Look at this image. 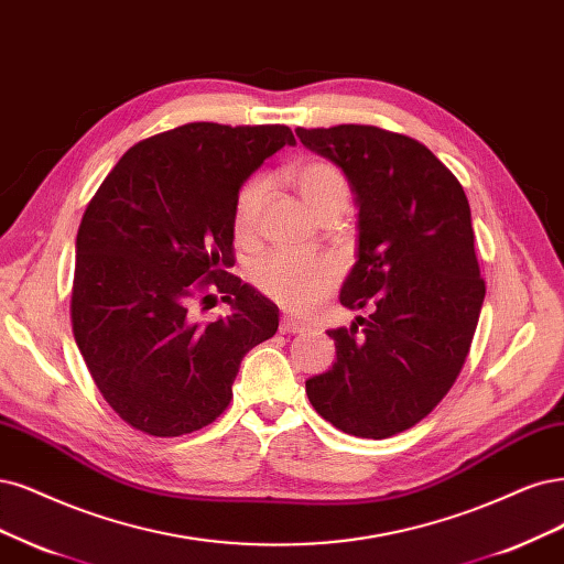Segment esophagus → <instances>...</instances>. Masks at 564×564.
<instances>
[{"label":"esophagus","mask_w":564,"mask_h":564,"mask_svg":"<svg viewBox=\"0 0 564 564\" xmlns=\"http://www.w3.org/2000/svg\"><path fill=\"white\" fill-rule=\"evenodd\" d=\"M280 332H282V334H303V332H307V324L299 322L296 317L284 315L282 322H280Z\"/></svg>","instance_id":"34e87169"}]
</instances>
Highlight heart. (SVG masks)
I'll list each match as a JSON object with an SVG mask.
<instances>
[{
    "label": "heart",
    "mask_w": 564,
    "mask_h": 564,
    "mask_svg": "<svg viewBox=\"0 0 564 564\" xmlns=\"http://www.w3.org/2000/svg\"><path fill=\"white\" fill-rule=\"evenodd\" d=\"M291 182L299 191L307 209L322 221L326 217L343 215L349 205V182L345 172L326 159H307L291 167ZM268 182L257 174L245 182L236 198V232L240 240H249L259 226ZM257 289L278 305L305 313L328 296L338 280L340 265L332 257H299L289 251H273L257 263L251 273Z\"/></svg>",
    "instance_id": "obj_1"
}]
</instances>
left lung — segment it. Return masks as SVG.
I'll use <instances>...</instances> for the list:
<instances>
[{
    "label": "left lung",
    "instance_id": "1",
    "mask_svg": "<svg viewBox=\"0 0 564 564\" xmlns=\"http://www.w3.org/2000/svg\"><path fill=\"white\" fill-rule=\"evenodd\" d=\"M296 134L355 193L357 263L340 303L371 307L349 328L326 332L336 361L305 392L340 432L390 438L434 411L469 355L485 299L469 200L455 174L405 134L355 123Z\"/></svg>",
    "mask_w": 564,
    "mask_h": 564
}]
</instances>
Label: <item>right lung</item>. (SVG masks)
I'll return each mask as SVG.
<instances>
[{
	"mask_svg": "<svg viewBox=\"0 0 564 564\" xmlns=\"http://www.w3.org/2000/svg\"><path fill=\"white\" fill-rule=\"evenodd\" d=\"M284 144L286 126L186 123L130 147L76 232L74 340L105 401L132 430L182 436L215 422L251 347L280 310L226 273L236 198ZM231 305L203 323L195 303Z\"/></svg>",
	"mask_w": 564,
	"mask_h": 564,
	"instance_id": "1",
	"label": "right lung"
}]
</instances>
